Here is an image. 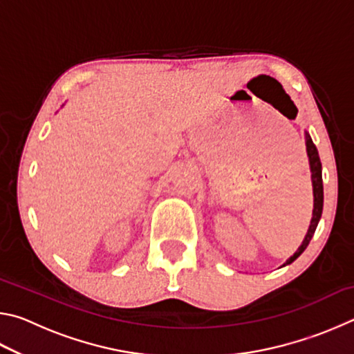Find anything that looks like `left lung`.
I'll return each instance as SVG.
<instances>
[{
  "label": "left lung",
  "mask_w": 354,
  "mask_h": 354,
  "mask_svg": "<svg viewBox=\"0 0 354 354\" xmlns=\"http://www.w3.org/2000/svg\"><path fill=\"white\" fill-rule=\"evenodd\" d=\"M306 149H308V156H309V164H310V171H313V187H314V211H313V220H310V226L308 230V234L304 237V241L301 243V247L297 250V253L293 254L289 261L286 263H290L297 259V257L303 253L304 250L313 239L315 227L319 225V220L322 217V211H323V181H322V162L319 158V151L314 145L313 139H310L309 134H306Z\"/></svg>",
  "instance_id": "8db88e82"
}]
</instances>
